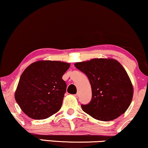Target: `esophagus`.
Here are the masks:
<instances>
[{"label":"esophagus","mask_w":148,"mask_h":148,"mask_svg":"<svg viewBox=\"0 0 148 148\" xmlns=\"http://www.w3.org/2000/svg\"><path fill=\"white\" fill-rule=\"evenodd\" d=\"M79 92H77V93L74 95V96H75L76 97H78V96H79Z\"/></svg>","instance_id":"esophagus-1"}]
</instances>
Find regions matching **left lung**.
<instances>
[{
	"mask_svg": "<svg viewBox=\"0 0 148 148\" xmlns=\"http://www.w3.org/2000/svg\"><path fill=\"white\" fill-rule=\"evenodd\" d=\"M74 66L89 79L92 99L81 105L83 111L101 121L115 120L127 111L134 95L128 74L118 60L94 58L76 62Z\"/></svg>",
	"mask_w": 148,
	"mask_h": 148,
	"instance_id": "1",
	"label": "left lung"
}]
</instances>
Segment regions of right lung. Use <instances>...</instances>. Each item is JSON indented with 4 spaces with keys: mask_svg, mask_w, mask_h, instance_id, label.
<instances>
[{
    "mask_svg": "<svg viewBox=\"0 0 148 148\" xmlns=\"http://www.w3.org/2000/svg\"><path fill=\"white\" fill-rule=\"evenodd\" d=\"M69 67L68 62L39 60L25 68L14 94L15 100L25 115L43 120L60 109L67 88L62 77Z\"/></svg>",
    "mask_w": 148,
    "mask_h": 148,
    "instance_id": "obj_1",
    "label": "right lung"
}]
</instances>
